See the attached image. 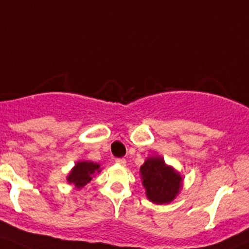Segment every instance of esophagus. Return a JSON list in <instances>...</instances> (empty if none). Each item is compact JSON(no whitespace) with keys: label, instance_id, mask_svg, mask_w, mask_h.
<instances>
[{"label":"esophagus","instance_id":"esophagus-1","mask_svg":"<svg viewBox=\"0 0 249 249\" xmlns=\"http://www.w3.org/2000/svg\"><path fill=\"white\" fill-rule=\"evenodd\" d=\"M115 163L119 164V165H123V166H124L125 164H126V160H125L124 158H117V159H115Z\"/></svg>","mask_w":249,"mask_h":249}]
</instances>
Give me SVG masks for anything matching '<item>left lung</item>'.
<instances>
[{"instance_id":"8db88e82","label":"left lung","mask_w":249,"mask_h":249,"mask_svg":"<svg viewBox=\"0 0 249 249\" xmlns=\"http://www.w3.org/2000/svg\"><path fill=\"white\" fill-rule=\"evenodd\" d=\"M140 171L147 197L153 203H169L178 194L181 176L173 168L166 165L161 158H148Z\"/></svg>"}]
</instances>
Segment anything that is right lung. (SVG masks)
<instances>
[{"label": "right lung", "mask_w": 249, "mask_h": 249, "mask_svg": "<svg viewBox=\"0 0 249 249\" xmlns=\"http://www.w3.org/2000/svg\"><path fill=\"white\" fill-rule=\"evenodd\" d=\"M95 171H100V165L92 161H79L69 174L68 181L80 189L86 183L92 180V175Z\"/></svg>", "instance_id": "add662e5"}]
</instances>
